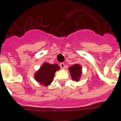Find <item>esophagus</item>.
<instances>
[{"mask_svg": "<svg viewBox=\"0 0 121 121\" xmlns=\"http://www.w3.org/2000/svg\"><path fill=\"white\" fill-rule=\"evenodd\" d=\"M60 65V67L61 69H64L65 67V65L64 63H61Z\"/></svg>", "mask_w": 121, "mask_h": 121, "instance_id": "1", "label": "esophagus"}]
</instances>
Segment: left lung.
Returning a JSON list of instances; mask_svg holds the SVG:
<instances>
[{
    "mask_svg": "<svg viewBox=\"0 0 121 121\" xmlns=\"http://www.w3.org/2000/svg\"><path fill=\"white\" fill-rule=\"evenodd\" d=\"M72 79L76 82L79 81L82 75V67L79 64H74L69 68Z\"/></svg>",
    "mask_w": 121,
    "mask_h": 121,
    "instance_id": "8db88e82",
    "label": "left lung"
}]
</instances>
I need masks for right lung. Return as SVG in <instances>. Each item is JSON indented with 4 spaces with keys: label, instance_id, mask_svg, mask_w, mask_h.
Listing matches in <instances>:
<instances>
[{
    "label": "right lung",
    "instance_id": "right-lung-1",
    "mask_svg": "<svg viewBox=\"0 0 121 121\" xmlns=\"http://www.w3.org/2000/svg\"><path fill=\"white\" fill-rule=\"evenodd\" d=\"M60 69V67L57 64L44 63L40 69L35 73L34 78L40 84L48 86L52 82L54 73Z\"/></svg>",
    "mask_w": 121,
    "mask_h": 121
}]
</instances>
